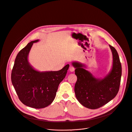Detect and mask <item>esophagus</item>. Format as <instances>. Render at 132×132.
<instances>
[{
	"instance_id": "1",
	"label": "esophagus",
	"mask_w": 132,
	"mask_h": 132,
	"mask_svg": "<svg viewBox=\"0 0 132 132\" xmlns=\"http://www.w3.org/2000/svg\"><path fill=\"white\" fill-rule=\"evenodd\" d=\"M69 69L71 72H73L75 70V67H73V65H70Z\"/></svg>"
}]
</instances>
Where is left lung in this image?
I'll return each instance as SVG.
<instances>
[{"instance_id":"obj_1","label":"left lung","mask_w":132,"mask_h":132,"mask_svg":"<svg viewBox=\"0 0 132 132\" xmlns=\"http://www.w3.org/2000/svg\"><path fill=\"white\" fill-rule=\"evenodd\" d=\"M113 55V67L110 73L103 79L94 77L92 74L78 62H73L76 68L77 81L74 92L77 100L83 106L96 109L109 102L117 95L120 88L122 67L118 52L109 45Z\"/></svg>"}]
</instances>
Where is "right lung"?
I'll return each mask as SVG.
<instances>
[{
    "mask_svg": "<svg viewBox=\"0 0 132 132\" xmlns=\"http://www.w3.org/2000/svg\"><path fill=\"white\" fill-rule=\"evenodd\" d=\"M38 41L31 42L19 52L11 72V81L20 100L24 104L41 109L54 101L69 64L58 71L39 72L33 69L28 62V56L33 43Z\"/></svg>",
    "mask_w": 132,
    "mask_h": 132,
    "instance_id": "1",
    "label": "right lung"
}]
</instances>
